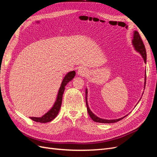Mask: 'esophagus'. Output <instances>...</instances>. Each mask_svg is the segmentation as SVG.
Returning a JSON list of instances; mask_svg holds the SVG:
<instances>
[{"label": "esophagus", "instance_id": "1", "mask_svg": "<svg viewBox=\"0 0 157 157\" xmlns=\"http://www.w3.org/2000/svg\"><path fill=\"white\" fill-rule=\"evenodd\" d=\"M88 72H87V69L86 68H85L84 67H80L78 70V75H79L80 76H83V77H84V76H86L87 75Z\"/></svg>", "mask_w": 157, "mask_h": 157}]
</instances>
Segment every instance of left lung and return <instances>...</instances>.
I'll return each instance as SVG.
<instances>
[{
  "label": "left lung",
  "instance_id": "obj_1",
  "mask_svg": "<svg viewBox=\"0 0 157 157\" xmlns=\"http://www.w3.org/2000/svg\"><path fill=\"white\" fill-rule=\"evenodd\" d=\"M132 43H133V45H134V46L135 49L137 52H140L141 55L142 56V57H143L145 63H146V59H147V54H146L147 53H146L145 47V45L143 42V40H142L139 34V33L136 31H134V37H133ZM145 80H146V74H145ZM145 84H146V80L145 81ZM87 93H88L87 90H86V107H87V111H88V113L89 114L90 118H91L94 121L96 122H99V123H113V122H118V121L122 120V118H124V117H126L127 116L126 115L122 118H118V119H114V120L103 119V118H100L96 117L91 111H90V109H89L88 103H87Z\"/></svg>",
  "mask_w": 157,
  "mask_h": 157
}]
</instances>
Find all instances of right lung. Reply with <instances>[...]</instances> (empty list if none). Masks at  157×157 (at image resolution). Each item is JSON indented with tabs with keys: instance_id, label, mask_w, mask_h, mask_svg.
<instances>
[{
	"instance_id": "1",
	"label": "right lung",
	"mask_w": 157,
	"mask_h": 157,
	"mask_svg": "<svg viewBox=\"0 0 157 157\" xmlns=\"http://www.w3.org/2000/svg\"><path fill=\"white\" fill-rule=\"evenodd\" d=\"M75 76V71H71V72L68 73L67 75H65L64 77L62 83L61 84V86L59 90V92L58 94V98L56 101V103H54V106L50 110L46 113L45 115H44L42 117H30L31 119L34 121L37 122H40V123H46L52 121L58 115V114L59 111V109L61 108V102H62V97L63 92L65 90V86L67 85V84L71 81Z\"/></svg>"
}]
</instances>
